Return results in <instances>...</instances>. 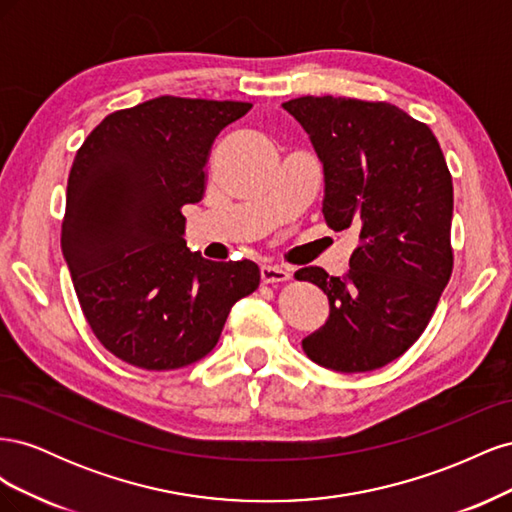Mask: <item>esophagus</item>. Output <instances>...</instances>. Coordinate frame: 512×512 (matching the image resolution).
<instances>
[{
	"instance_id": "1",
	"label": "esophagus",
	"mask_w": 512,
	"mask_h": 512,
	"mask_svg": "<svg viewBox=\"0 0 512 512\" xmlns=\"http://www.w3.org/2000/svg\"><path fill=\"white\" fill-rule=\"evenodd\" d=\"M260 277L265 284H277V282H286L290 280V271L280 267V265H262L260 267Z\"/></svg>"
}]
</instances>
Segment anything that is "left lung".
<instances>
[{
  "instance_id": "8db88e82",
  "label": "left lung",
  "mask_w": 512,
  "mask_h": 512,
  "mask_svg": "<svg viewBox=\"0 0 512 512\" xmlns=\"http://www.w3.org/2000/svg\"><path fill=\"white\" fill-rule=\"evenodd\" d=\"M282 106L322 162L324 220L359 232L344 277L294 273L329 299V320L303 350L344 374L384 367L421 337L453 273V179L440 143L389 102L303 96Z\"/></svg>"
}]
</instances>
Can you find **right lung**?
<instances>
[{"mask_svg":"<svg viewBox=\"0 0 512 512\" xmlns=\"http://www.w3.org/2000/svg\"><path fill=\"white\" fill-rule=\"evenodd\" d=\"M250 102L160 96L102 119L68 177L61 252L83 314L117 359L179 369L218 344L230 307L260 284L252 260L213 262L185 245L183 205Z\"/></svg>","mask_w":512,"mask_h":512,"instance_id":"1","label":"right lung"}]
</instances>
